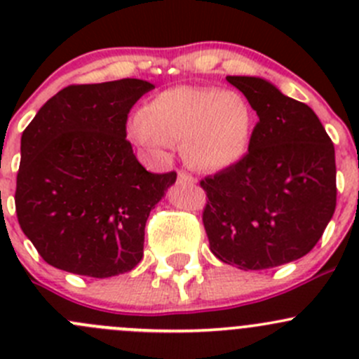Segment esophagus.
<instances>
[{"mask_svg":"<svg viewBox=\"0 0 359 359\" xmlns=\"http://www.w3.org/2000/svg\"><path fill=\"white\" fill-rule=\"evenodd\" d=\"M177 179H179V182H196V179L187 172H179L177 173Z\"/></svg>","mask_w":359,"mask_h":359,"instance_id":"1","label":"esophagus"}]
</instances>
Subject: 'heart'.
Wrapping results in <instances>:
<instances>
[{
  "mask_svg": "<svg viewBox=\"0 0 359 359\" xmlns=\"http://www.w3.org/2000/svg\"><path fill=\"white\" fill-rule=\"evenodd\" d=\"M255 112L245 95L213 86H175L154 97L130 121L128 133L151 158L165 159L184 142L194 168L220 172L247 156Z\"/></svg>",
  "mask_w": 359,
  "mask_h": 359,
  "instance_id": "obj_1",
  "label": "heart"
}]
</instances>
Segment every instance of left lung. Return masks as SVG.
<instances>
[{
	"mask_svg": "<svg viewBox=\"0 0 359 359\" xmlns=\"http://www.w3.org/2000/svg\"><path fill=\"white\" fill-rule=\"evenodd\" d=\"M259 116L247 156L201 180L203 226L222 262L260 271L314 248L334 217L335 149L320 118L267 79L227 76Z\"/></svg>",
	"mask_w": 359,
	"mask_h": 359,
	"instance_id": "obj_1",
	"label": "left lung"
}]
</instances>
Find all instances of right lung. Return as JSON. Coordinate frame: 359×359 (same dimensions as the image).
I'll return each instance as SVG.
<instances>
[{
	"mask_svg": "<svg viewBox=\"0 0 359 359\" xmlns=\"http://www.w3.org/2000/svg\"><path fill=\"white\" fill-rule=\"evenodd\" d=\"M144 79L71 85L46 100L20 139L17 219L45 262L90 278L142 260L151 210L177 173H151L126 140Z\"/></svg>",
	"mask_w": 359,
	"mask_h": 359,
	"instance_id": "add662e5",
	"label": "right lung"
}]
</instances>
